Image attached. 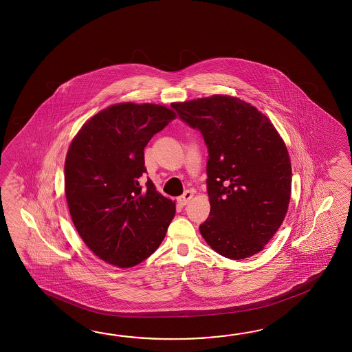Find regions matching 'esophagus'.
I'll list each match as a JSON object with an SVG mask.
<instances>
[{"mask_svg":"<svg viewBox=\"0 0 352 352\" xmlns=\"http://www.w3.org/2000/svg\"><path fill=\"white\" fill-rule=\"evenodd\" d=\"M192 197H194L192 191H185L184 195L179 196V199H177V202H179V205H181V206H185V205H187L188 202L192 200Z\"/></svg>","mask_w":352,"mask_h":352,"instance_id":"obj_1","label":"esophagus"}]
</instances>
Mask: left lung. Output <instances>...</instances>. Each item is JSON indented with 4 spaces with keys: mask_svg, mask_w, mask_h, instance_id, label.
<instances>
[{
    "mask_svg": "<svg viewBox=\"0 0 352 352\" xmlns=\"http://www.w3.org/2000/svg\"><path fill=\"white\" fill-rule=\"evenodd\" d=\"M173 107L209 148L210 215L199 228L202 238L234 261L262 252L291 200L292 166L283 138L265 114L239 98L214 94Z\"/></svg>",
    "mask_w": 352,
    "mask_h": 352,
    "instance_id": "obj_1",
    "label": "left lung"
}]
</instances>
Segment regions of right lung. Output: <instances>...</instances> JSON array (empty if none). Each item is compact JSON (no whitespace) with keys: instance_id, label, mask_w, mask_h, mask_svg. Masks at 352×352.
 <instances>
[{"instance_id":"add662e5","label":"right lung","mask_w":352,"mask_h":352,"mask_svg":"<svg viewBox=\"0 0 352 352\" xmlns=\"http://www.w3.org/2000/svg\"><path fill=\"white\" fill-rule=\"evenodd\" d=\"M165 105H109L87 120L65 157V196L75 229L103 262L131 268L165 239L176 204L160 194L146 173L144 147L173 122Z\"/></svg>"}]
</instances>
